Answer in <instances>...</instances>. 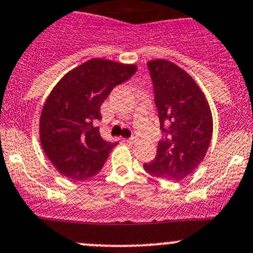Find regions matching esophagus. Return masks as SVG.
<instances>
[{"label":"esophagus","mask_w":253,"mask_h":253,"mask_svg":"<svg viewBox=\"0 0 253 253\" xmlns=\"http://www.w3.org/2000/svg\"><path fill=\"white\" fill-rule=\"evenodd\" d=\"M137 138L135 137H131V138H128V139H127V143H129V144H135V143H137Z\"/></svg>","instance_id":"34e87169"}]
</instances>
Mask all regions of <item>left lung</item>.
I'll return each instance as SVG.
<instances>
[{
	"label": "left lung",
	"mask_w": 253,
	"mask_h": 253,
	"mask_svg": "<svg viewBox=\"0 0 253 253\" xmlns=\"http://www.w3.org/2000/svg\"><path fill=\"white\" fill-rule=\"evenodd\" d=\"M162 139L144 169L155 177L180 180L201 161L212 138V114L203 91L189 74L165 59L148 63Z\"/></svg>",
	"instance_id": "obj_1"
}]
</instances>
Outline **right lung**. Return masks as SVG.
Listing matches in <instances>:
<instances>
[{"mask_svg": "<svg viewBox=\"0 0 253 253\" xmlns=\"http://www.w3.org/2000/svg\"><path fill=\"white\" fill-rule=\"evenodd\" d=\"M137 66L94 59L69 71L44 102L40 139L44 154L64 177L84 180L103 169L118 142L100 135V106L115 86L134 75Z\"/></svg>", "mask_w": 253, "mask_h": 253, "instance_id": "obj_1", "label": "right lung"}]
</instances>
